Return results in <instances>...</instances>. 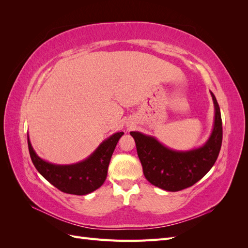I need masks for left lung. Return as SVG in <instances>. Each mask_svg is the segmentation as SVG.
I'll list each match as a JSON object with an SVG mask.
<instances>
[{
  "label": "left lung",
  "instance_id": "obj_1",
  "mask_svg": "<svg viewBox=\"0 0 248 248\" xmlns=\"http://www.w3.org/2000/svg\"><path fill=\"white\" fill-rule=\"evenodd\" d=\"M215 108L211 136L204 146L190 151H175L163 146L155 138L131 131L142 171L148 181L168 191H179L196 184L211 170L218 157L222 142L220 108L214 94Z\"/></svg>",
  "mask_w": 248,
  "mask_h": 248
}]
</instances>
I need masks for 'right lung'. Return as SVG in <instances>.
<instances>
[{
  "instance_id": "1",
  "label": "right lung",
  "mask_w": 248,
  "mask_h": 248,
  "mask_svg": "<svg viewBox=\"0 0 248 248\" xmlns=\"http://www.w3.org/2000/svg\"><path fill=\"white\" fill-rule=\"evenodd\" d=\"M124 132H117L103 140L87 159L69 166L49 163L34 151L28 137L29 152L40 175L59 190L69 194L85 196L103 184L108 176V164L118 141Z\"/></svg>"
}]
</instances>
